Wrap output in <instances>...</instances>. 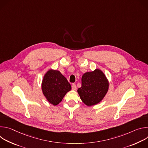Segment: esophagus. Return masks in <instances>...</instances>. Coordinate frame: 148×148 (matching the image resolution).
I'll return each mask as SVG.
<instances>
[{"mask_svg":"<svg viewBox=\"0 0 148 148\" xmlns=\"http://www.w3.org/2000/svg\"><path fill=\"white\" fill-rule=\"evenodd\" d=\"M71 87H72V89H73V90H76V89H77V87H76V86H75V84H73Z\"/></svg>","mask_w":148,"mask_h":148,"instance_id":"1","label":"esophagus"}]
</instances>
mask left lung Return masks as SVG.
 Wrapping results in <instances>:
<instances>
[{"label": "left lung", "mask_w": 148, "mask_h": 148, "mask_svg": "<svg viewBox=\"0 0 148 148\" xmlns=\"http://www.w3.org/2000/svg\"><path fill=\"white\" fill-rule=\"evenodd\" d=\"M81 82V87L77 91L82 101L89 107L100 102L109 88L108 79L99 69L84 73Z\"/></svg>", "instance_id": "8db88e82"}]
</instances>
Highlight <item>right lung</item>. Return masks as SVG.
I'll list each match as a JSON object with an SVG mask.
<instances>
[{
	"label": "right lung",
	"instance_id": "1",
	"mask_svg": "<svg viewBox=\"0 0 148 148\" xmlns=\"http://www.w3.org/2000/svg\"><path fill=\"white\" fill-rule=\"evenodd\" d=\"M41 89L47 100L53 105H57L71 90V86L59 71L49 70L42 81Z\"/></svg>",
	"mask_w": 148,
	"mask_h": 148
}]
</instances>
